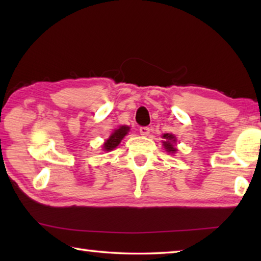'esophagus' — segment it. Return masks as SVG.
<instances>
[{"label":"esophagus","instance_id":"esophagus-1","mask_svg":"<svg viewBox=\"0 0 261 261\" xmlns=\"http://www.w3.org/2000/svg\"><path fill=\"white\" fill-rule=\"evenodd\" d=\"M139 132H140L141 136L146 137V136L149 135V127H148V126H140Z\"/></svg>","mask_w":261,"mask_h":261}]
</instances>
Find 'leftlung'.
<instances>
[{
	"instance_id": "obj_1",
	"label": "left lung",
	"mask_w": 261,
	"mask_h": 261,
	"mask_svg": "<svg viewBox=\"0 0 261 261\" xmlns=\"http://www.w3.org/2000/svg\"><path fill=\"white\" fill-rule=\"evenodd\" d=\"M162 138L165 140H162V145L167 152H169L171 154H175L177 148L175 147L176 145V137L173 134H165L162 136Z\"/></svg>"
}]
</instances>
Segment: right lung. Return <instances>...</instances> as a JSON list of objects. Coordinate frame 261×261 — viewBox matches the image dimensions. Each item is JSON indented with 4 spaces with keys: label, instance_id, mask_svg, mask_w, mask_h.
I'll return each mask as SVG.
<instances>
[{
    "label": "right lung",
    "instance_id": "obj_1",
    "mask_svg": "<svg viewBox=\"0 0 261 261\" xmlns=\"http://www.w3.org/2000/svg\"><path fill=\"white\" fill-rule=\"evenodd\" d=\"M129 131H130V127L126 125H121L120 127H117V129H115L113 134L109 136V138L105 141V144L102 146L103 151L109 152V151H112V149L116 148L118 145H120L122 139L124 138Z\"/></svg>",
    "mask_w": 261,
    "mask_h": 261
}]
</instances>
